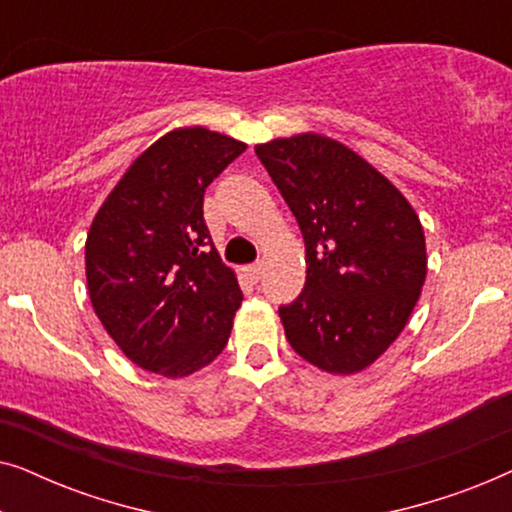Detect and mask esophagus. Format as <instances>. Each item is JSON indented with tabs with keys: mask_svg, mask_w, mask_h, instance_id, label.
<instances>
[{
	"mask_svg": "<svg viewBox=\"0 0 512 512\" xmlns=\"http://www.w3.org/2000/svg\"><path fill=\"white\" fill-rule=\"evenodd\" d=\"M261 272H263L261 263H254V265H249V268H247V277L251 279V282H258V279H261Z\"/></svg>",
	"mask_w": 512,
	"mask_h": 512,
	"instance_id": "1",
	"label": "esophagus"
}]
</instances>
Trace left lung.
Instances as JSON below:
<instances>
[{"mask_svg":"<svg viewBox=\"0 0 512 512\" xmlns=\"http://www.w3.org/2000/svg\"><path fill=\"white\" fill-rule=\"evenodd\" d=\"M256 156L305 240V289L279 305L286 340L326 373H359L387 352L417 305L422 223L387 177L335 139H272Z\"/></svg>","mask_w":512,"mask_h":512,"instance_id":"left-lung-1","label":"left lung"}]
</instances>
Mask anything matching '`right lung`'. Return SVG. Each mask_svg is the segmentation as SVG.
<instances>
[{
    "instance_id": "obj_1",
    "label": "right lung",
    "mask_w": 512,
    "mask_h": 512,
    "mask_svg": "<svg viewBox=\"0 0 512 512\" xmlns=\"http://www.w3.org/2000/svg\"><path fill=\"white\" fill-rule=\"evenodd\" d=\"M244 149L205 128L167 132L130 165L90 226V303L144 370L186 377L226 347L242 291L216 254L202 202Z\"/></svg>"
}]
</instances>
